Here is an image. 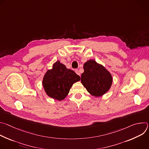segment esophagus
Here are the masks:
<instances>
[{"label": "esophagus", "instance_id": "obj_1", "mask_svg": "<svg viewBox=\"0 0 149 149\" xmlns=\"http://www.w3.org/2000/svg\"><path fill=\"white\" fill-rule=\"evenodd\" d=\"M75 72H76V74H78V75H79V76L81 75L80 72H79V70H75Z\"/></svg>", "mask_w": 149, "mask_h": 149}]
</instances>
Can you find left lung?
Segmentation results:
<instances>
[{
	"label": "left lung",
	"instance_id": "8db88e82",
	"mask_svg": "<svg viewBox=\"0 0 149 149\" xmlns=\"http://www.w3.org/2000/svg\"><path fill=\"white\" fill-rule=\"evenodd\" d=\"M84 72L81 81L84 87L93 96L99 97L110 89L113 77L102 65L94 59H90L84 64Z\"/></svg>",
	"mask_w": 149,
	"mask_h": 149
}]
</instances>
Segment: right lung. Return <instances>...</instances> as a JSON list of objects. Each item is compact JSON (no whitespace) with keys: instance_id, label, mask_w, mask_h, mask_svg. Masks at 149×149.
Returning <instances> with one entry per match:
<instances>
[{"instance_id":"add662e5","label":"right lung","mask_w":149,"mask_h":149,"mask_svg":"<svg viewBox=\"0 0 149 149\" xmlns=\"http://www.w3.org/2000/svg\"><path fill=\"white\" fill-rule=\"evenodd\" d=\"M80 80V77L61 63L56 61L51 70H48L42 79L45 92L49 97L62 101L68 94L73 84Z\"/></svg>"}]
</instances>
